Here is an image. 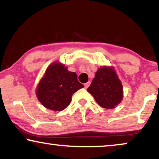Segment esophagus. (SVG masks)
Wrapping results in <instances>:
<instances>
[{
    "label": "esophagus",
    "mask_w": 159,
    "mask_h": 159,
    "mask_svg": "<svg viewBox=\"0 0 159 159\" xmlns=\"http://www.w3.org/2000/svg\"><path fill=\"white\" fill-rule=\"evenodd\" d=\"M90 81L88 82H86V83H84V88H88V87H89V85H90Z\"/></svg>",
    "instance_id": "34e87169"
}]
</instances>
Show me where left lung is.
<instances>
[{
    "label": "left lung",
    "mask_w": 159,
    "mask_h": 159,
    "mask_svg": "<svg viewBox=\"0 0 159 159\" xmlns=\"http://www.w3.org/2000/svg\"><path fill=\"white\" fill-rule=\"evenodd\" d=\"M88 92L94 97L99 106L114 108L123 98V87L112 66H101L98 69Z\"/></svg>",
    "instance_id": "8db88e82"
}]
</instances>
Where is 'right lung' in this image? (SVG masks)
Instances as JSON below:
<instances>
[{
  "label": "right lung",
  "mask_w": 159,
  "mask_h": 159,
  "mask_svg": "<svg viewBox=\"0 0 159 159\" xmlns=\"http://www.w3.org/2000/svg\"><path fill=\"white\" fill-rule=\"evenodd\" d=\"M84 85L75 72L68 71L61 63L55 61L48 67L36 89V95L48 109L61 111L69 105L71 96Z\"/></svg>",
  "instance_id": "1"
}]
</instances>
